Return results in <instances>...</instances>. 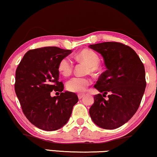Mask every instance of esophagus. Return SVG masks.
<instances>
[{
  "mask_svg": "<svg viewBox=\"0 0 157 157\" xmlns=\"http://www.w3.org/2000/svg\"><path fill=\"white\" fill-rule=\"evenodd\" d=\"M83 96H84V94H78V97L79 99H82Z\"/></svg>",
  "mask_w": 157,
  "mask_h": 157,
  "instance_id": "obj_1",
  "label": "esophagus"
}]
</instances>
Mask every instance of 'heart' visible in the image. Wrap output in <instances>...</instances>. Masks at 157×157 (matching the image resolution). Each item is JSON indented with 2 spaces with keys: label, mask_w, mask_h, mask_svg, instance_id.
<instances>
[{
  "label": "heart",
  "mask_w": 157,
  "mask_h": 157,
  "mask_svg": "<svg viewBox=\"0 0 157 157\" xmlns=\"http://www.w3.org/2000/svg\"><path fill=\"white\" fill-rule=\"evenodd\" d=\"M77 57L86 63L90 66L91 70L94 71L98 67L100 60L96 52L91 50H83L77 55ZM74 68V63L69 57H65L60 61L58 70L65 76H69ZM91 80L86 77L74 76L66 82V89L71 92L80 93L86 90L91 84Z\"/></svg>",
  "instance_id": "b5f03b06"
}]
</instances>
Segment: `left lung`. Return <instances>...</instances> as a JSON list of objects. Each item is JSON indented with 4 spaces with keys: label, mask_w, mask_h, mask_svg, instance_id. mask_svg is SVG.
<instances>
[{
    "label": "left lung",
    "mask_w": 157,
    "mask_h": 157,
    "mask_svg": "<svg viewBox=\"0 0 157 157\" xmlns=\"http://www.w3.org/2000/svg\"><path fill=\"white\" fill-rule=\"evenodd\" d=\"M89 48L102 56L107 70L94 87L101 94L94 95L89 109L94 123L105 129H115L129 121L138 110L145 91V68L131 47L107 42ZM109 93V99L103 98Z\"/></svg>",
    "instance_id": "1"
}]
</instances>
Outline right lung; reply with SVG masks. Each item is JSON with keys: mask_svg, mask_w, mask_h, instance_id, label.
Segmentation results:
<instances>
[{"mask_svg": "<svg viewBox=\"0 0 157 157\" xmlns=\"http://www.w3.org/2000/svg\"><path fill=\"white\" fill-rule=\"evenodd\" d=\"M71 50L44 47L30 50L16 70L15 92L22 111L30 123L44 131H56L70 118L78 98L73 92H62L64 85L59 81L60 61ZM52 90L60 92L52 98Z\"/></svg>", "mask_w": 157, "mask_h": 157, "instance_id": "add662e5", "label": "right lung"}]
</instances>
